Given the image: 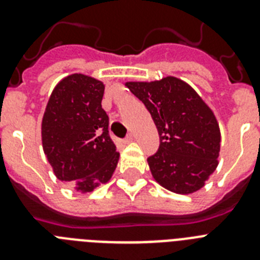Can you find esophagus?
Returning a JSON list of instances; mask_svg holds the SVG:
<instances>
[{"label":"esophagus","instance_id":"1","mask_svg":"<svg viewBox=\"0 0 260 260\" xmlns=\"http://www.w3.org/2000/svg\"><path fill=\"white\" fill-rule=\"evenodd\" d=\"M133 141H134V135L128 134L127 137H126L125 139H123V143H130V142H133Z\"/></svg>","mask_w":260,"mask_h":260}]
</instances>
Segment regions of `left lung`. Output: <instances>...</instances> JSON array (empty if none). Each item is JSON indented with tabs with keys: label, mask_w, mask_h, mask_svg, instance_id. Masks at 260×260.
<instances>
[{
	"label": "left lung",
	"mask_w": 260,
	"mask_h": 260,
	"mask_svg": "<svg viewBox=\"0 0 260 260\" xmlns=\"http://www.w3.org/2000/svg\"><path fill=\"white\" fill-rule=\"evenodd\" d=\"M125 84L146 105L160 135L157 152L147 158L156 182L176 194L198 191L219 164L221 135L211 108L176 77Z\"/></svg>",
	"instance_id": "8db88e82"
}]
</instances>
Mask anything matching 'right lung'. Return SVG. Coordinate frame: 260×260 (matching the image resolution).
Instances as JSON below:
<instances>
[{
    "label": "right lung",
    "instance_id": "right-lung-1",
    "mask_svg": "<svg viewBox=\"0 0 260 260\" xmlns=\"http://www.w3.org/2000/svg\"><path fill=\"white\" fill-rule=\"evenodd\" d=\"M104 83L71 74L54 87L41 122L43 150L59 181L91 192L112 178L119 153L102 108Z\"/></svg>",
    "mask_w": 260,
    "mask_h": 260
}]
</instances>
